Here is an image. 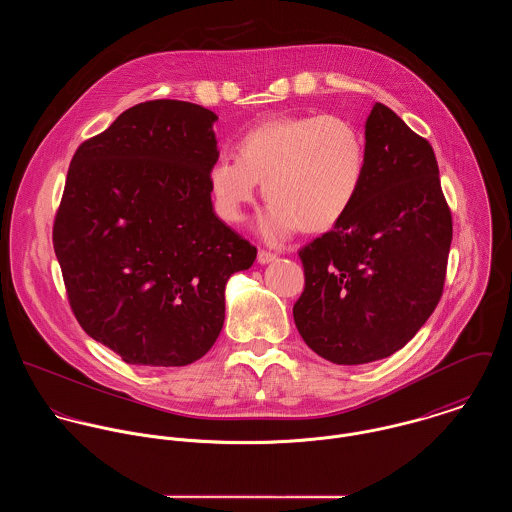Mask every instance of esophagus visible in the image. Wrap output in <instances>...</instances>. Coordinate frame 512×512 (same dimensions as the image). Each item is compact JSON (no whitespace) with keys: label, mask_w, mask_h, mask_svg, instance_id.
Wrapping results in <instances>:
<instances>
[{"label":"esophagus","mask_w":512,"mask_h":512,"mask_svg":"<svg viewBox=\"0 0 512 512\" xmlns=\"http://www.w3.org/2000/svg\"><path fill=\"white\" fill-rule=\"evenodd\" d=\"M274 260H276V254L266 252V250H260V252H258V264H262V266H266V264H270V262H274Z\"/></svg>","instance_id":"1"}]
</instances>
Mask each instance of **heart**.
I'll return each instance as SVG.
<instances>
[{"instance_id":"1","label":"heart","mask_w":512,"mask_h":512,"mask_svg":"<svg viewBox=\"0 0 512 512\" xmlns=\"http://www.w3.org/2000/svg\"><path fill=\"white\" fill-rule=\"evenodd\" d=\"M365 142L345 118L290 116L268 120L236 142V157L209 167V193L220 219L242 222L258 183L270 201L260 236L278 244L297 230H331L353 207L365 177Z\"/></svg>"}]
</instances>
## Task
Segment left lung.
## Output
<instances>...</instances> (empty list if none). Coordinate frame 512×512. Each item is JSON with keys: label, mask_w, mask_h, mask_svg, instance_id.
Listing matches in <instances>:
<instances>
[{"label": "left lung", "mask_w": 512, "mask_h": 512, "mask_svg": "<svg viewBox=\"0 0 512 512\" xmlns=\"http://www.w3.org/2000/svg\"><path fill=\"white\" fill-rule=\"evenodd\" d=\"M365 140L353 207L299 252L305 288L293 321L335 365L386 359L420 331L443 292L453 232L432 146L380 102Z\"/></svg>", "instance_id": "1"}]
</instances>
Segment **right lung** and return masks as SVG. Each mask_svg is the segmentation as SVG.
Listing matches in <instances>:
<instances>
[{
	"instance_id": "right-lung-1",
	"label": "right lung",
	"mask_w": 512,
	"mask_h": 512,
	"mask_svg": "<svg viewBox=\"0 0 512 512\" xmlns=\"http://www.w3.org/2000/svg\"><path fill=\"white\" fill-rule=\"evenodd\" d=\"M217 120L191 102H144L71 161L55 254L80 327L128 365L207 355L224 323L226 282L256 260L213 209Z\"/></svg>"
}]
</instances>
